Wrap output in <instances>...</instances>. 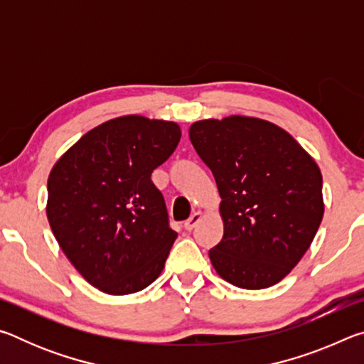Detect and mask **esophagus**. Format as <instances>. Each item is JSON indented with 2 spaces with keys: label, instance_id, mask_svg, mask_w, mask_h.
<instances>
[{
  "label": "esophagus",
  "instance_id": "esophagus-1",
  "mask_svg": "<svg viewBox=\"0 0 364 364\" xmlns=\"http://www.w3.org/2000/svg\"><path fill=\"white\" fill-rule=\"evenodd\" d=\"M202 217H204V215H202V212H194L193 215H191V217L186 220V223H184V228H186V231H193L194 226L202 220Z\"/></svg>",
  "mask_w": 364,
  "mask_h": 364
}]
</instances>
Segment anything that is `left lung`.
<instances>
[{"mask_svg": "<svg viewBox=\"0 0 364 364\" xmlns=\"http://www.w3.org/2000/svg\"><path fill=\"white\" fill-rule=\"evenodd\" d=\"M189 139L212 170L225 232L213 268L241 289L284 279L313 242L324 213L323 176L291 134L255 117L199 120Z\"/></svg>", "mask_w": 364, "mask_h": 364, "instance_id": "8db88e82", "label": "left lung"}]
</instances>
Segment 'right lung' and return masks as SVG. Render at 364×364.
<instances>
[{"label": "right lung", "instance_id": "right-lung-1", "mask_svg": "<svg viewBox=\"0 0 364 364\" xmlns=\"http://www.w3.org/2000/svg\"><path fill=\"white\" fill-rule=\"evenodd\" d=\"M175 122L117 117L85 133L48 178L54 237L83 278L110 295L159 278L178 234L151 173L176 149Z\"/></svg>", "mask_w": 364, "mask_h": 364}]
</instances>
